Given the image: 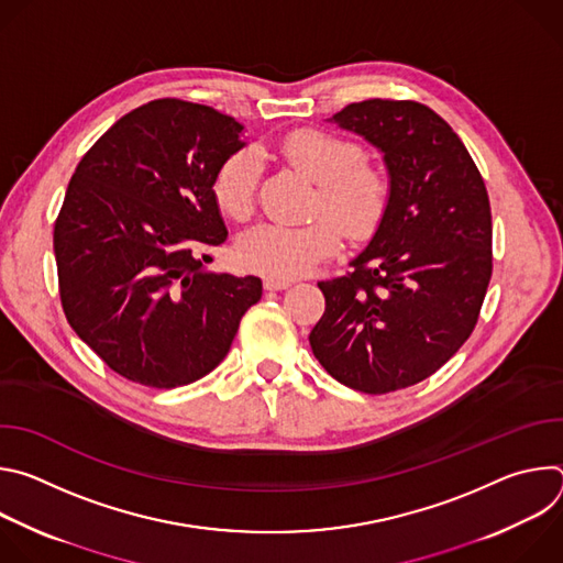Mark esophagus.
Wrapping results in <instances>:
<instances>
[{
  "instance_id": "34e87169",
  "label": "esophagus",
  "mask_w": 563,
  "mask_h": 563,
  "mask_svg": "<svg viewBox=\"0 0 563 563\" xmlns=\"http://www.w3.org/2000/svg\"><path fill=\"white\" fill-rule=\"evenodd\" d=\"M263 285H265L267 291H283V289H287L291 283H289V280H278V278H265Z\"/></svg>"
}]
</instances>
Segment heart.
Listing matches in <instances>:
<instances>
[{
    "label": "heart",
    "instance_id": "b5f03b06",
    "mask_svg": "<svg viewBox=\"0 0 563 563\" xmlns=\"http://www.w3.org/2000/svg\"><path fill=\"white\" fill-rule=\"evenodd\" d=\"M276 151L318 185L311 213L325 216L305 224L258 222L238 238L235 258L252 272L291 280L334 256L343 233L367 240L387 211L389 183L380 169L363 163L358 144L320 129L287 133ZM258 176V155L250 148L224 159L213 178V198L224 216L245 220L254 211Z\"/></svg>",
    "mask_w": 563,
    "mask_h": 563
}]
</instances>
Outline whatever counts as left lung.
Listing matches in <instances>:
<instances>
[{
	"instance_id": "1",
	"label": "left lung",
	"mask_w": 563,
	"mask_h": 563,
	"mask_svg": "<svg viewBox=\"0 0 563 563\" xmlns=\"http://www.w3.org/2000/svg\"><path fill=\"white\" fill-rule=\"evenodd\" d=\"M385 159L387 211L352 272L320 280L309 334L339 383L387 394L432 376L470 339L493 276V213L452 126L412 100H365L330 118Z\"/></svg>"
}]
</instances>
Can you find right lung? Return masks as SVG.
Listing matches in <instances>:
<instances>
[{
  "label": "right lung",
  "mask_w": 563,
  "mask_h": 563,
  "mask_svg": "<svg viewBox=\"0 0 563 563\" xmlns=\"http://www.w3.org/2000/svg\"><path fill=\"white\" fill-rule=\"evenodd\" d=\"M233 118L176 98L120 118L68 183L53 231L68 325L120 376L172 389L227 356L263 296L256 276L205 269L227 240L213 198L245 142Z\"/></svg>",
  "instance_id": "add662e5"
}]
</instances>
